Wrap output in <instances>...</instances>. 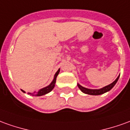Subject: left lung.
Instances as JSON below:
<instances>
[{"mask_svg": "<svg viewBox=\"0 0 130 130\" xmlns=\"http://www.w3.org/2000/svg\"><path fill=\"white\" fill-rule=\"evenodd\" d=\"M119 77H120V75H119L118 77L116 78V79L113 82H112L111 84L107 85L106 87H103L101 89H88V88H85V87L81 86L80 84L78 83L77 86L83 93H86V94H89V95H93V96H96V95H101V94H103L104 93H106L108 91H109L112 87H114L116 84L117 83V82L118 80Z\"/></svg>", "mask_w": 130, "mask_h": 130, "instance_id": "8db88e82", "label": "left lung"}]
</instances>
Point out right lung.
Returning <instances> with one entry per match:
<instances>
[{
  "label": "right lung",
  "instance_id": "add662e5",
  "mask_svg": "<svg viewBox=\"0 0 130 130\" xmlns=\"http://www.w3.org/2000/svg\"><path fill=\"white\" fill-rule=\"evenodd\" d=\"M59 72H60V69H58V70L56 72V73L55 74V75H54V78H53V81L51 82V83L49 85H48L47 87H44V88H42V89H39V91H34L33 93L34 96H43V95H45L46 93L51 92V91L53 90V89L54 88V87H55V84H56V78H57V76L58 75ZM21 91H22V92H25V91L22 90V89H21Z\"/></svg>",
  "mask_w": 130,
  "mask_h": 130
}]
</instances>
